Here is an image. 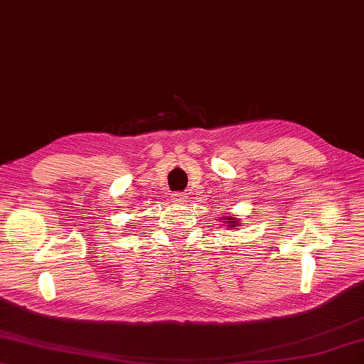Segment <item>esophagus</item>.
<instances>
[{"instance_id": "1", "label": "esophagus", "mask_w": 364, "mask_h": 364, "mask_svg": "<svg viewBox=\"0 0 364 364\" xmlns=\"http://www.w3.org/2000/svg\"><path fill=\"white\" fill-rule=\"evenodd\" d=\"M172 200H173V203H176V205H183L184 200H186V194H181V192H175V194H172Z\"/></svg>"}]
</instances>
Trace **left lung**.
Listing matches in <instances>:
<instances>
[{
  "instance_id": "obj_1",
  "label": "left lung",
  "mask_w": 364,
  "mask_h": 364,
  "mask_svg": "<svg viewBox=\"0 0 364 364\" xmlns=\"http://www.w3.org/2000/svg\"><path fill=\"white\" fill-rule=\"evenodd\" d=\"M223 220H225V222L228 223V227H230V228H235V227H239V223H237V219H235V218H223Z\"/></svg>"
}]
</instances>
